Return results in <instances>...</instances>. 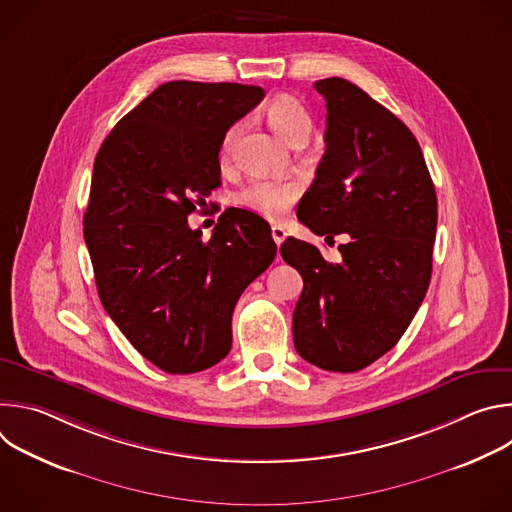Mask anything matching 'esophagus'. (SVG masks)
<instances>
[{
	"label": "esophagus",
	"mask_w": 512,
	"mask_h": 512,
	"mask_svg": "<svg viewBox=\"0 0 512 512\" xmlns=\"http://www.w3.org/2000/svg\"><path fill=\"white\" fill-rule=\"evenodd\" d=\"M271 237H273V241H275V245L279 247L283 241H285V237H287V233H285V229L283 227H279V225H275V227H271Z\"/></svg>",
	"instance_id": "obj_1"
}]
</instances>
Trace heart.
Returning <instances> with one entry per match:
<instances>
[{
  "label": "heart",
  "instance_id": "obj_1",
  "mask_svg": "<svg viewBox=\"0 0 512 512\" xmlns=\"http://www.w3.org/2000/svg\"><path fill=\"white\" fill-rule=\"evenodd\" d=\"M265 113L273 131L287 143H294L300 137H310L312 133V117L294 97L281 95L273 99ZM239 129L241 123L227 129L221 143V160H229ZM300 194L302 184L298 180H251L239 188L235 204L267 218V221H279L296 204Z\"/></svg>",
  "mask_w": 512,
  "mask_h": 512
}]
</instances>
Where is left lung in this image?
Returning a JSON list of instances; mask_svg holds the SVG:
<instances>
[{
  "instance_id": "8db88e82",
  "label": "left lung",
  "mask_w": 512,
  "mask_h": 512,
  "mask_svg": "<svg viewBox=\"0 0 512 512\" xmlns=\"http://www.w3.org/2000/svg\"><path fill=\"white\" fill-rule=\"evenodd\" d=\"M326 152L298 218L326 239L346 233L342 261L287 237L285 263L304 279L294 310L298 354L324 371L356 373L389 352L417 314L431 279L437 198L415 135L356 85L332 77Z\"/></svg>"
}]
</instances>
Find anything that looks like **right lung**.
Masks as SVG:
<instances>
[{
    "label": "right lung",
    "instance_id": "obj_1",
    "mask_svg": "<svg viewBox=\"0 0 512 512\" xmlns=\"http://www.w3.org/2000/svg\"><path fill=\"white\" fill-rule=\"evenodd\" d=\"M261 87L172 81L105 137L83 218L99 298L133 348L158 369H210L233 344V310L275 259L271 229L249 210L223 212L208 241L188 214L221 186L227 129Z\"/></svg>",
    "mask_w": 512,
    "mask_h": 512
}]
</instances>
